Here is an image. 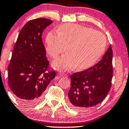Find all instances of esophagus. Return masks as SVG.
I'll return each instance as SVG.
<instances>
[{"label": "esophagus", "mask_w": 129, "mask_h": 129, "mask_svg": "<svg viewBox=\"0 0 129 129\" xmlns=\"http://www.w3.org/2000/svg\"><path fill=\"white\" fill-rule=\"evenodd\" d=\"M58 75L59 76H63L66 75V74H65L64 73H62V72H59V73H58Z\"/></svg>", "instance_id": "obj_1"}]
</instances>
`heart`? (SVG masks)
Returning <instances> with one entry per match:
<instances>
[{
  "label": "heart",
  "mask_w": 129,
  "mask_h": 129,
  "mask_svg": "<svg viewBox=\"0 0 129 129\" xmlns=\"http://www.w3.org/2000/svg\"><path fill=\"white\" fill-rule=\"evenodd\" d=\"M57 31L49 32L46 35V51L53 58L66 49L68 54L53 62L54 69L84 70L92 66L104 53L106 38L101 32L76 24L60 25Z\"/></svg>",
  "instance_id": "1"
}]
</instances>
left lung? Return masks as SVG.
Masks as SVG:
<instances>
[{
	"instance_id": "1",
	"label": "left lung",
	"mask_w": 129,
	"mask_h": 129,
	"mask_svg": "<svg viewBox=\"0 0 129 129\" xmlns=\"http://www.w3.org/2000/svg\"><path fill=\"white\" fill-rule=\"evenodd\" d=\"M111 46L93 67L70 76L71 87L68 104L72 108L86 110L100 104L108 94L113 77Z\"/></svg>"
}]
</instances>
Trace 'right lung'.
I'll list each match as a JSON object with an SVG mask.
<instances>
[{"label":"right lung","instance_id":"obj_1","mask_svg":"<svg viewBox=\"0 0 129 129\" xmlns=\"http://www.w3.org/2000/svg\"><path fill=\"white\" fill-rule=\"evenodd\" d=\"M52 22L46 18L29 21L21 30L13 49L8 68V85L21 104H38L56 76L55 71H47L49 61L42 39L43 30Z\"/></svg>","mask_w":129,"mask_h":129}]
</instances>
